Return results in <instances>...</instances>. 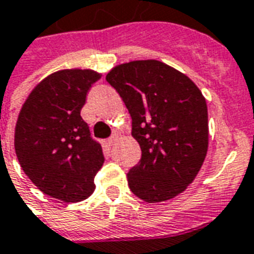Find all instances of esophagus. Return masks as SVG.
Wrapping results in <instances>:
<instances>
[{"label": "esophagus", "instance_id": "obj_1", "mask_svg": "<svg viewBox=\"0 0 254 254\" xmlns=\"http://www.w3.org/2000/svg\"><path fill=\"white\" fill-rule=\"evenodd\" d=\"M115 140H117V136H115V135H111V136L107 139V143H109L110 145H113L114 143H115Z\"/></svg>", "mask_w": 254, "mask_h": 254}]
</instances>
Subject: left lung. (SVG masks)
Instances as JSON below:
<instances>
[{
  "label": "left lung",
  "mask_w": 254,
  "mask_h": 254,
  "mask_svg": "<svg viewBox=\"0 0 254 254\" xmlns=\"http://www.w3.org/2000/svg\"><path fill=\"white\" fill-rule=\"evenodd\" d=\"M132 119L140 162L127 174L145 202L178 196L193 182L208 151V109L198 87L160 61H132L106 75Z\"/></svg>",
  "instance_id": "8db88e82"
}]
</instances>
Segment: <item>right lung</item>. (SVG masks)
<instances>
[{"instance_id":"add662e5","label":"right lung","mask_w":254,"mask_h":254,"mask_svg":"<svg viewBox=\"0 0 254 254\" xmlns=\"http://www.w3.org/2000/svg\"><path fill=\"white\" fill-rule=\"evenodd\" d=\"M94 70H61L27 96L15 125L14 148L26 176L43 193L66 202L94 192L103 151L80 117L86 96L100 79Z\"/></svg>"}]
</instances>
